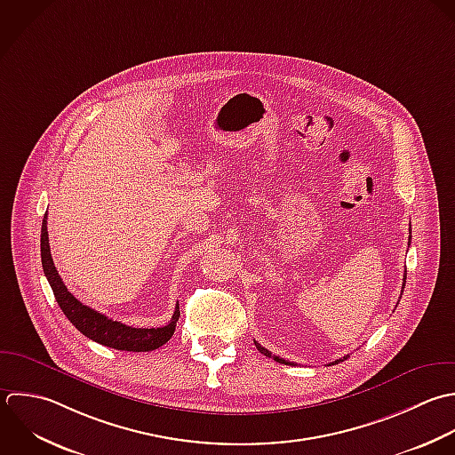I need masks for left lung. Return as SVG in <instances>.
Returning a JSON list of instances; mask_svg holds the SVG:
<instances>
[{"instance_id":"1","label":"left lung","mask_w":455,"mask_h":455,"mask_svg":"<svg viewBox=\"0 0 455 455\" xmlns=\"http://www.w3.org/2000/svg\"><path fill=\"white\" fill-rule=\"evenodd\" d=\"M410 234H411V232H410ZM410 239H411V237H410ZM404 285H406V278H404V283H403V291H404ZM255 346H257V349H259V351H260V353H262L264 356H269V358L273 356V355H271V353H269V351H267L266 347H262L260 344H257V342H255ZM273 358H275V362H278V363H285V365H294V363H291V362H285V360H283V358H280V356H273ZM344 360H347V356H344ZM344 360L340 358V360H337V362H333V363H330V365H337V363H340V362H344Z\"/></svg>"}]
</instances>
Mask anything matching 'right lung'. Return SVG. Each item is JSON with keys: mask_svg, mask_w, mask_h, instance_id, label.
<instances>
[{"mask_svg": "<svg viewBox=\"0 0 455 455\" xmlns=\"http://www.w3.org/2000/svg\"><path fill=\"white\" fill-rule=\"evenodd\" d=\"M40 257H42V267L44 275L52 289V294L65 314V317L90 340L102 344L111 349L118 351H132V353H145V351H154L166 344L177 326L179 321V305L175 307V312L172 315V321L163 326V328H132L125 326L118 321H113L93 308L83 305L77 301L65 287L61 282L52 257L49 250V237H47V214L42 220V234H40Z\"/></svg>", "mask_w": 455, "mask_h": 455, "instance_id": "right-lung-1", "label": "right lung"}]
</instances>
